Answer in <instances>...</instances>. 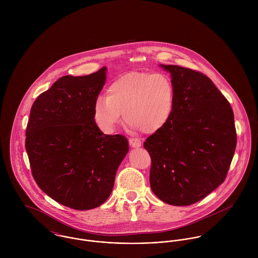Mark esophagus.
<instances>
[{
	"label": "esophagus",
	"mask_w": 258,
	"mask_h": 258,
	"mask_svg": "<svg viewBox=\"0 0 258 258\" xmlns=\"http://www.w3.org/2000/svg\"><path fill=\"white\" fill-rule=\"evenodd\" d=\"M129 144H130V146L132 148H139L141 147V145H142V143H141L140 140L134 139V138L129 139Z\"/></svg>",
	"instance_id": "1"
}]
</instances>
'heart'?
I'll use <instances>...</instances> for the list:
<instances>
[{
    "label": "heart",
    "mask_w": 258,
    "mask_h": 258,
    "mask_svg": "<svg viewBox=\"0 0 258 258\" xmlns=\"http://www.w3.org/2000/svg\"><path fill=\"white\" fill-rule=\"evenodd\" d=\"M174 104L175 88L169 76L131 73L111 82L106 97L95 99L93 121L104 134H113L124 113L132 132L157 133L169 123Z\"/></svg>",
    "instance_id": "obj_1"
}]
</instances>
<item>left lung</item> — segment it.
<instances>
[{"label":"left lung","instance_id":"1","mask_svg":"<svg viewBox=\"0 0 258 258\" xmlns=\"http://www.w3.org/2000/svg\"><path fill=\"white\" fill-rule=\"evenodd\" d=\"M170 73L175 104L169 123L144 143L150 185L164 203L189 206L223 183L236 147L229 102L206 75L178 66Z\"/></svg>","mask_w":258,"mask_h":258}]
</instances>
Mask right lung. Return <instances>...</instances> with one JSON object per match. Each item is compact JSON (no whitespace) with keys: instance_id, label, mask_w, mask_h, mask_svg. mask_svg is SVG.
I'll use <instances>...</instances> for the list:
<instances>
[{"instance_id":"add662e5","label":"right lung","mask_w":258,"mask_h":258,"mask_svg":"<svg viewBox=\"0 0 258 258\" xmlns=\"http://www.w3.org/2000/svg\"><path fill=\"white\" fill-rule=\"evenodd\" d=\"M107 68L85 76L66 75L34 102L26 150L38 186L55 202L77 211L101 206L129 151L122 135H106L93 121V104Z\"/></svg>"}]
</instances>
